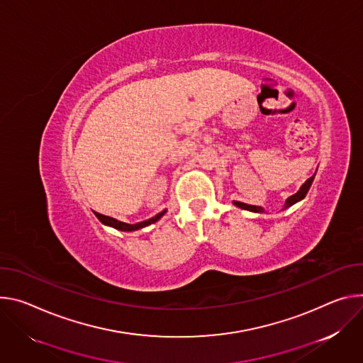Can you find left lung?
I'll return each mask as SVG.
<instances>
[{
	"label": "left lung",
	"instance_id": "obj_1",
	"mask_svg": "<svg viewBox=\"0 0 363 363\" xmlns=\"http://www.w3.org/2000/svg\"><path fill=\"white\" fill-rule=\"evenodd\" d=\"M314 176H315V173H314ZM314 176H311L308 180H306V183L300 187V190L296 193V194H293V196H290L287 200H286V205H284V209H287V208H290V206H293L294 203H297V202H300V200H303L304 197H306V194H307V191H308V189H310V186H311V183H313V180H314ZM233 205L235 206H238V208H240V209H244V211H250V212H257V213H262L264 212V209L261 208V206H252V205H247V203H242V202H233Z\"/></svg>",
	"mask_w": 363,
	"mask_h": 363
}]
</instances>
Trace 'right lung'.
<instances>
[{"label": "right lung", "mask_w": 363, "mask_h": 363, "mask_svg": "<svg viewBox=\"0 0 363 363\" xmlns=\"http://www.w3.org/2000/svg\"><path fill=\"white\" fill-rule=\"evenodd\" d=\"M166 213V211H163V212H160L158 215H155L154 218H151V219H147V220H144V222H138V223H135V225H130V223H125V222H121V220H116V219H113V218H111V216H105V215H101V213H98V212H95V215H96V218L104 223V225H108V226H112V228H115V229H119V230H125V232H131V230H137V229H141V228H145V226H148V225H151V223H155L161 216H163Z\"/></svg>", "instance_id": "obj_1"}]
</instances>
